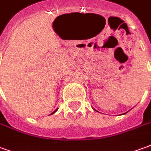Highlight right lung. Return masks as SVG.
Returning <instances> with one entry per match:
<instances>
[{"label": "right lung", "instance_id": "1", "mask_svg": "<svg viewBox=\"0 0 151 151\" xmlns=\"http://www.w3.org/2000/svg\"><path fill=\"white\" fill-rule=\"evenodd\" d=\"M56 111H57V109H56V111H53V112H52V114H53V113H55V112H56Z\"/></svg>", "mask_w": 151, "mask_h": 151}]
</instances>
